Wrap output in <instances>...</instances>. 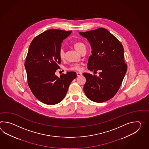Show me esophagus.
Returning a JSON list of instances; mask_svg holds the SVG:
<instances>
[{"label":"esophagus","mask_w":149,"mask_h":149,"mask_svg":"<svg viewBox=\"0 0 149 149\" xmlns=\"http://www.w3.org/2000/svg\"><path fill=\"white\" fill-rule=\"evenodd\" d=\"M76 75H77V77H79V76H82V74L81 73H79V72H77V73H76Z\"/></svg>","instance_id":"obj_1"}]
</instances>
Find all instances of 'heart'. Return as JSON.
I'll use <instances>...</instances> for the list:
<instances>
[{"label":"heart","instance_id":"b5f03b06","mask_svg":"<svg viewBox=\"0 0 149 149\" xmlns=\"http://www.w3.org/2000/svg\"><path fill=\"white\" fill-rule=\"evenodd\" d=\"M85 46L84 44L80 42H77V43H74V46L75 49L77 51L79 52L80 49L83 46ZM59 56L61 60L64 59L65 56V51L63 49H60L59 51ZM68 70H72V71H80L82 69V66L80 63H74L72 65H70L68 68Z\"/></svg>","mask_w":149,"mask_h":149}]
</instances>
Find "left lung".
<instances>
[{
	"instance_id": "left-lung-1",
	"label": "left lung",
	"mask_w": 149,
	"mask_h": 149,
	"mask_svg": "<svg viewBox=\"0 0 149 149\" xmlns=\"http://www.w3.org/2000/svg\"><path fill=\"white\" fill-rule=\"evenodd\" d=\"M79 35L86 38L92 50L88 68L99 76L83 73L86 78L83 90L87 97L96 103L111 99L119 90L127 70L123 45L109 31L103 28Z\"/></svg>"
}]
</instances>
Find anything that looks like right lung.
I'll return each mask as SVG.
<instances>
[{"mask_svg": "<svg viewBox=\"0 0 149 149\" xmlns=\"http://www.w3.org/2000/svg\"><path fill=\"white\" fill-rule=\"evenodd\" d=\"M72 31L46 30L35 37L29 47L24 63L28 83L31 92L42 103L54 105L65 98L68 87L76 77L74 72L58 77L61 63L59 51L63 40Z\"/></svg>", "mask_w": 149, "mask_h": 149, "instance_id": "obj_1", "label": "right lung"}]
</instances>
